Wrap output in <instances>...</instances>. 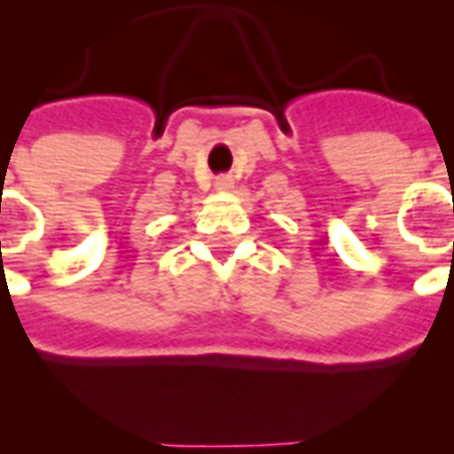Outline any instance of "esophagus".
Instances as JSON below:
<instances>
[{"instance_id":"1","label":"esophagus","mask_w":454,"mask_h":454,"mask_svg":"<svg viewBox=\"0 0 454 454\" xmlns=\"http://www.w3.org/2000/svg\"><path fill=\"white\" fill-rule=\"evenodd\" d=\"M214 188H216V191H231V188H233V178L219 176L216 181H214Z\"/></svg>"}]
</instances>
